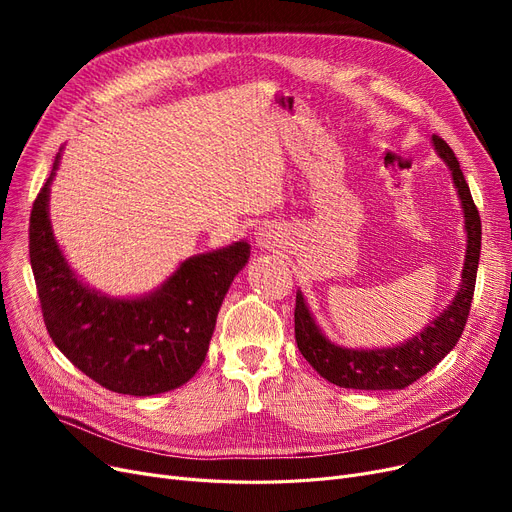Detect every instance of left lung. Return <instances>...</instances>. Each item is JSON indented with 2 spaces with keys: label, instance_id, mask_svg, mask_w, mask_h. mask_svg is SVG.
I'll use <instances>...</instances> for the list:
<instances>
[{
  "label": "left lung",
  "instance_id": "obj_1",
  "mask_svg": "<svg viewBox=\"0 0 512 512\" xmlns=\"http://www.w3.org/2000/svg\"><path fill=\"white\" fill-rule=\"evenodd\" d=\"M438 155L446 161L452 172L456 193L461 197L465 211V228H467V257L463 267L461 288L456 292L450 307L436 317L421 334L413 336L409 342L392 346V348H375V351H353L332 344L324 334L319 332L315 321L305 305L303 294L297 292V305H294V338L301 355L309 365L326 378L328 382L340 388L353 390H402L409 384L417 382L421 375L432 371L459 342L477 278V263L481 249V220L479 211L473 203L469 184L463 176L454 151L448 147L438 134L432 137Z\"/></svg>",
  "mask_w": 512,
  "mask_h": 512
}]
</instances>
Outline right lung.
I'll return each mask as SVG.
<instances>
[{
    "mask_svg": "<svg viewBox=\"0 0 512 512\" xmlns=\"http://www.w3.org/2000/svg\"><path fill=\"white\" fill-rule=\"evenodd\" d=\"M58 159L53 172L58 168ZM31 209L29 255L49 338L99 386L130 396L174 390L205 361L215 317L234 276L249 259L247 242L186 259L149 297L120 301L80 282L53 238L49 182Z\"/></svg>",
    "mask_w": 512,
    "mask_h": 512,
    "instance_id": "1",
    "label": "right lung"
}]
</instances>
